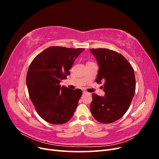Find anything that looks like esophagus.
<instances>
[{"label":"esophagus","instance_id":"esophagus-1","mask_svg":"<svg viewBox=\"0 0 159 159\" xmlns=\"http://www.w3.org/2000/svg\"><path fill=\"white\" fill-rule=\"evenodd\" d=\"M83 93H84V94H88L89 93H88V92H87V91H84V92H83Z\"/></svg>","mask_w":159,"mask_h":159}]
</instances>
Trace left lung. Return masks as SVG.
<instances>
[{"label":"left lung","instance_id":"8db88e82","mask_svg":"<svg viewBox=\"0 0 159 159\" xmlns=\"http://www.w3.org/2000/svg\"><path fill=\"white\" fill-rule=\"evenodd\" d=\"M99 65L95 81H103L105 96L93 93L90 110L102 123H111L122 117L132 102L136 88L134 70L119 53L106 48L90 49Z\"/></svg>","mask_w":159,"mask_h":159}]
</instances>
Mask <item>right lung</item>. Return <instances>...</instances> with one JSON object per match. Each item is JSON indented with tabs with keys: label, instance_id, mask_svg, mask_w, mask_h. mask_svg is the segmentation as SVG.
<instances>
[{
	"label": "right lung",
	"instance_id": "1",
	"mask_svg": "<svg viewBox=\"0 0 159 159\" xmlns=\"http://www.w3.org/2000/svg\"><path fill=\"white\" fill-rule=\"evenodd\" d=\"M84 50L51 46L31 62L26 80L28 93L38 114L46 121L61 125L73 116L82 91L61 87L60 83L70 75L75 60Z\"/></svg>",
	"mask_w": 159,
	"mask_h": 159
}]
</instances>
